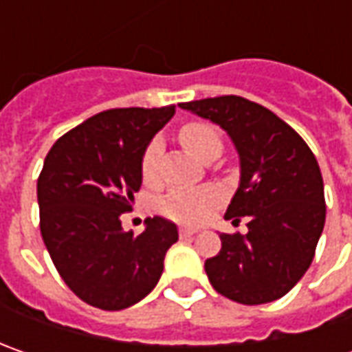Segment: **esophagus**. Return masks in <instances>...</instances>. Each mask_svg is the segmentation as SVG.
Here are the masks:
<instances>
[{
	"label": "esophagus",
	"mask_w": 352,
	"mask_h": 352,
	"mask_svg": "<svg viewBox=\"0 0 352 352\" xmlns=\"http://www.w3.org/2000/svg\"><path fill=\"white\" fill-rule=\"evenodd\" d=\"M197 229L196 227H180V235L182 236H192L196 235Z\"/></svg>",
	"instance_id": "obj_1"
}]
</instances>
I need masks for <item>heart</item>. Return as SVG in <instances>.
<instances>
[{
  "instance_id": "obj_1",
  "label": "heart",
  "mask_w": 352,
  "mask_h": 352,
  "mask_svg": "<svg viewBox=\"0 0 352 352\" xmlns=\"http://www.w3.org/2000/svg\"><path fill=\"white\" fill-rule=\"evenodd\" d=\"M178 139L184 148L199 160L206 158L211 151H221V139L210 123H201V121L186 123L178 131ZM158 158H160V142L151 141L146 144L141 160V174L144 182L156 180ZM219 201H221V192L213 186L176 188L162 199L160 210L176 221L197 225L210 217L211 211L219 206Z\"/></svg>"
}]
</instances>
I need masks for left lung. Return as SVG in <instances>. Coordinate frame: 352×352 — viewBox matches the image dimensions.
<instances>
[{
  "label": "left lung",
  "mask_w": 352,
  "mask_h": 352,
  "mask_svg": "<svg viewBox=\"0 0 352 352\" xmlns=\"http://www.w3.org/2000/svg\"><path fill=\"white\" fill-rule=\"evenodd\" d=\"M219 125L235 144L241 180L225 217L247 235L221 233L206 274L221 296L245 305L274 302L300 282L325 225L323 178L305 141L270 109L239 96L180 103Z\"/></svg>",
  "instance_id": "1"
}]
</instances>
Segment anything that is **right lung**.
I'll list each match as a JSON object with an SVG mask.
<instances>
[{
	"mask_svg": "<svg viewBox=\"0 0 352 352\" xmlns=\"http://www.w3.org/2000/svg\"><path fill=\"white\" fill-rule=\"evenodd\" d=\"M174 111L107 109L62 135L45 158L36 182L41 235L66 286L94 307L119 311L141 302L178 241L164 217H148L141 235L121 227L142 184V153Z\"/></svg>",
	"mask_w": 352,
	"mask_h": 352,
	"instance_id": "right-lung-1",
	"label": "right lung"
}]
</instances>
